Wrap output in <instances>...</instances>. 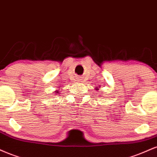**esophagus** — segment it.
Here are the masks:
<instances>
[{
  "label": "esophagus",
  "mask_w": 157,
  "mask_h": 157,
  "mask_svg": "<svg viewBox=\"0 0 157 157\" xmlns=\"http://www.w3.org/2000/svg\"><path fill=\"white\" fill-rule=\"evenodd\" d=\"M81 80H82V79H81V78H80V79H78V81H81Z\"/></svg>",
  "instance_id": "esophagus-1"
}]
</instances>
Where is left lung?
<instances>
[{"instance_id":"left-lung-1","label":"left lung","mask_w":157,"mask_h":157,"mask_svg":"<svg viewBox=\"0 0 157 157\" xmlns=\"http://www.w3.org/2000/svg\"><path fill=\"white\" fill-rule=\"evenodd\" d=\"M101 88V86H95V90H98L99 89H100Z\"/></svg>"}]
</instances>
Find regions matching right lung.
I'll return each mask as SVG.
<instances>
[{
    "label": "right lung",
    "instance_id": "obj_1",
    "mask_svg": "<svg viewBox=\"0 0 157 157\" xmlns=\"http://www.w3.org/2000/svg\"><path fill=\"white\" fill-rule=\"evenodd\" d=\"M54 93L56 94V95H57V94H59L60 93V87L58 88V90H55Z\"/></svg>",
    "mask_w": 157,
    "mask_h": 157
}]
</instances>
